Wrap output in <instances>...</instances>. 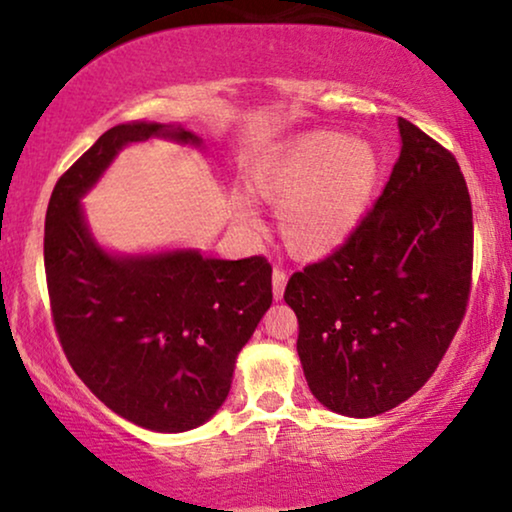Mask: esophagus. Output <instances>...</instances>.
<instances>
[{
    "label": "esophagus",
    "mask_w": 512,
    "mask_h": 512,
    "mask_svg": "<svg viewBox=\"0 0 512 512\" xmlns=\"http://www.w3.org/2000/svg\"><path fill=\"white\" fill-rule=\"evenodd\" d=\"M286 279H289V275H286L284 268L272 270V293H275V300H282L284 298Z\"/></svg>",
    "instance_id": "esophagus-1"
}]
</instances>
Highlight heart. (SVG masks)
Wrapping results in <instances>:
<instances>
[{
    "instance_id": "b5f03b06",
    "label": "heart",
    "mask_w": 512,
    "mask_h": 512,
    "mask_svg": "<svg viewBox=\"0 0 512 512\" xmlns=\"http://www.w3.org/2000/svg\"><path fill=\"white\" fill-rule=\"evenodd\" d=\"M377 179V158L361 139L312 132L291 144L254 177V191L279 207L282 233L303 256H326L359 226ZM235 219L251 230L261 214L249 200L235 202Z\"/></svg>"
}]
</instances>
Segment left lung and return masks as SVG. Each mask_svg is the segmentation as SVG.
<instances>
[{
	"mask_svg": "<svg viewBox=\"0 0 512 512\" xmlns=\"http://www.w3.org/2000/svg\"><path fill=\"white\" fill-rule=\"evenodd\" d=\"M398 130L401 156L373 209L284 291L310 391L347 417L422 389L471 296L473 209L457 158L405 118Z\"/></svg>",
	"mask_w": 512,
	"mask_h": 512,
	"instance_id": "left-lung-1",
	"label": "left lung"
}]
</instances>
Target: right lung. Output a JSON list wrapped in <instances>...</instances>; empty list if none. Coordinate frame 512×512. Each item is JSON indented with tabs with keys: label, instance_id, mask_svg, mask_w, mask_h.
Segmentation results:
<instances>
[{
	"label": "right lung",
	"instance_id": "add662e5",
	"mask_svg": "<svg viewBox=\"0 0 512 512\" xmlns=\"http://www.w3.org/2000/svg\"><path fill=\"white\" fill-rule=\"evenodd\" d=\"M151 137L200 146L163 123L104 132L58 179L46 212L44 265L55 333L83 384L144 429L181 433L226 401L235 359L272 305L263 256L205 258L195 249L146 256L104 251L81 198L125 144Z\"/></svg>",
	"mask_w": 512,
	"mask_h": 512
}]
</instances>
